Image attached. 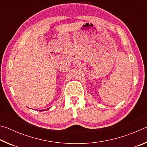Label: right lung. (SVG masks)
Instances as JSON below:
<instances>
[{
  "instance_id": "obj_1",
  "label": "right lung",
  "mask_w": 147,
  "mask_h": 147,
  "mask_svg": "<svg viewBox=\"0 0 147 147\" xmlns=\"http://www.w3.org/2000/svg\"><path fill=\"white\" fill-rule=\"evenodd\" d=\"M44 110H45V109H43V111H44ZM41 111V110H40V111Z\"/></svg>"
}]
</instances>
